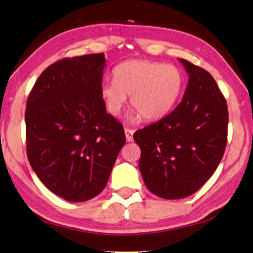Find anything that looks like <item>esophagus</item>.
<instances>
[{
    "mask_svg": "<svg viewBox=\"0 0 253 253\" xmlns=\"http://www.w3.org/2000/svg\"><path fill=\"white\" fill-rule=\"evenodd\" d=\"M133 134H134V130H133V129H129V128H125L126 140H127L128 142L133 141Z\"/></svg>",
    "mask_w": 253,
    "mask_h": 253,
    "instance_id": "34e87169",
    "label": "esophagus"
}]
</instances>
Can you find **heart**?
Wrapping results in <instances>:
<instances>
[{
  "instance_id": "b5f03b06",
  "label": "heart",
  "mask_w": 253,
  "mask_h": 253,
  "mask_svg": "<svg viewBox=\"0 0 253 253\" xmlns=\"http://www.w3.org/2000/svg\"><path fill=\"white\" fill-rule=\"evenodd\" d=\"M184 87V76L179 67L145 59L127 60L113 70V81L102 86L101 94L108 111L122 112L130 95L136 115L145 120L166 116L179 101Z\"/></svg>"
}]
</instances>
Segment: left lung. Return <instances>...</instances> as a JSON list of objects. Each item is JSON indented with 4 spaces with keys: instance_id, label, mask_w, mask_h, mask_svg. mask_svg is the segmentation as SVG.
I'll list each match as a JSON object with an SVG mask.
<instances>
[{
    "instance_id": "1",
    "label": "left lung",
    "mask_w": 253,
    "mask_h": 253,
    "mask_svg": "<svg viewBox=\"0 0 253 253\" xmlns=\"http://www.w3.org/2000/svg\"><path fill=\"white\" fill-rule=\"evenodd\" d=\"M179 60L189 76L182 101L134 134L145 186L165 199L196 193L215 172L227 144L228 109L215 80L202 67Z\"/></svg>"
}]
</instances>
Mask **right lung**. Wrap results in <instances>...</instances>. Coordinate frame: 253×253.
Returning a JSON list of instances; mask_svg holds the SVG:
<instances>
[{"label":"right lung","mask_w":253,"mask_h":253,"mask_svg":"<svg viewBox=\"0 0 253 253\" xmlns=\"http://www.w3.org/2000/svg\"><path fill=\"white\" fill-rule=\"evenodd\" d=\"M105 62L104 54L60 59L41 73L27 98L28 162L51 193L69 202L104 189L126 142L101 94Z\"/></svg>","instance_id":"add662e5"}]
</instances>
